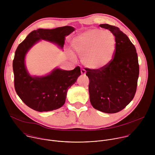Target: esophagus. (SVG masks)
I'll use <instances>...</instances> for the list:
<instances>
[{
	"mask_svg": "<svg viewBox=\"0 0 155 155\" xmlns=\"http://www.w3.org/2000/svg\"><path fill=\"white\" fill-rule=\"evenodd\" d=\"M81 74L82 75H86V71L84 69H81Z\"/></svg>",
	"mask_w": 155,
	"mask_h": 155,
	"instance_id": "34e87169",
	"label": "esophagus"
}]
</instances>
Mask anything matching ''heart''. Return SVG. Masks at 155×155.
I'll return each instance as SVG.
<instances>
[{
	"instance_id": "b5f03b06",
	"label": "heart",
	"mask_w": 155,
	"mask_h": 155,
	"mask_svg": "<svg viewBox=\"0 0 155 155\" xmlns=\"http://www.w3.org/2000/svg\"><path fill=\"white\" fill-rule=\"evenodd\" d=\"M71 47L82 56L84 65L91 70H100L113 60L117 50V40L113 33L98 29L86 30L71 41Z\"/></svg>"
}]
</instances>
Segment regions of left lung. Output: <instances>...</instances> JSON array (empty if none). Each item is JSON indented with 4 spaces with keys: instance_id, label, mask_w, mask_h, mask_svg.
Instances as JSON below:
<instances>
[{
    "instance_id": "1",
    "label": "left lung",
    "mask_w": 155,
    "mask_h": 155,
    "mask_svg": "<svg viewBox=\"0 0 155 155\" xmlns=\"http://www.w3.org/2000/svg\"><path fill=\"white\" fill-rule=\"evenodd\" d=\"M117 40L112 62L100 70L85 68L90 80L89 94L92 106L107 114L117 113L133 99L136 92L139 65L136 49L127 36L117 27L102 24Z\"/></svg>"
}]
</instances>
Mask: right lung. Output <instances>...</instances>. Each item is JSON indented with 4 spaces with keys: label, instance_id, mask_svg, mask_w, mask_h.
Returning a JSON list of instances; mask_svg holds the SVG:
<instances>
[{
    "label": "right lung",
    "instance_id": "add662e5",
    "mask_svg": "<svg viewBox=\"0 0 155 155\" xmlns=\"http://www.w3.org/2000/svg\"><path fill=\"white\" fill-rule=\"evenodd\" d=\"M72 26L53 29H38L31 32L18 45L13 61L16 92L29 107L43 112L56 110L65 102L68 90L81 75L80 67L72 71L55 68L43 76L31 75L27 70L25 58L29 50L41 40L63 48L65 37L75 31Z\"/></svg>",
    "mask_w": 155,
    "mask_h": 155
}]
</instances>
